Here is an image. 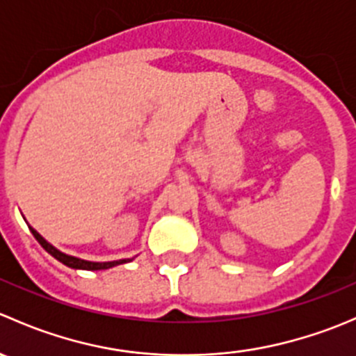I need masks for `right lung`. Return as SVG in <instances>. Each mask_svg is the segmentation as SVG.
I'll use <instances>...</instances> for the list:
<instances>
[{
    "mask_svg": "<svg viewBox=\"0 0 356 356\" xmlns=\"http://www.w3.org/2000/svg\"><path fill=\"white\" fill-rule=\"evenodd\" d=\"M29 229H31L32 236H34L35 239H38V243L44 248L46 251H48L51 257H55L56 260L62 261L63 265H67V267L70 268H81V270H106V268H111L115 267V265H120V264H127V261H131V258H125V260H113V261H88V260H81V258L77 257H70V254H65L62 253L60 250H56L55 246L49 245L48 241H46L44 238H42L41 234H39L35 229H32L31 225H29Z\"/></svg>",
    "mask_w": 356,
    "mask_h": 356,
    "instance_id": "obj_1",
    "label": "right lung"
}]
</instances>
